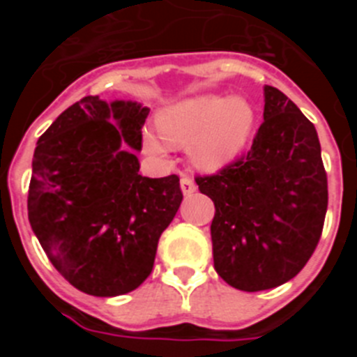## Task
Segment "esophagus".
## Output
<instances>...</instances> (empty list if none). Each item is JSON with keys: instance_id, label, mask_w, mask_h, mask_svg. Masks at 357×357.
Here are the masks:
<instances>
[{"instance_id": "esophagus-1", "label": "esophagus", "mask_w": 357, "mask_h": 357, "mask_svg": "<svg viewBox=\"0 0 357 357\" xmlns=\"http://www.w3.org/2000/svg\"><path fill=\"white\" fill-rule=\"evenodd\" d=\"M181 189H182V193H184L185 197H189V195H193L195 191H197V184H195V181H193V178H191V176L182 175Z\"/></svg>"}]
</instances>
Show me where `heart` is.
<instances>
[{"instance_id": "heart-1", "label": "heart", "mask_w": 357, "mask_h": 357, "mask_svg": "<svg viewBox=\"0 0 357 357\" xmlns=\"http://www.w3.org/2000/svg\"><path fill=\"white\" fill-rule=\"evenodd\" d=\"M157 130L143 132V146L164 157L169 146L188 150L189 162L202 172H218L245 148L255 125V109L241 94H197L164 107Z\"/></svg>"}]
</instances>
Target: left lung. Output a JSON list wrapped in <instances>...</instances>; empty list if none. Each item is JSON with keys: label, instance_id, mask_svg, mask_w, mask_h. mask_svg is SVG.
<instances>
[{"label": "left lung", "instance_id": "1", "mask_svg": "<svg viewBox=\"0 0 357 357\" xmlns=\"http://www.w3.org/2000/svg\"><path fill=\"white\" fill-rule=\"evenodd\" d=\"M263 119L245 159L197 178L216 209L214 268L241 291L291 280L317 248L327 213V175L313 123L272 85H264Z\"/></svg>", "mask_w": 357, "mask_h": 357}]
</instances>
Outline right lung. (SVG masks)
<instances>
[{
	"mask_svg": "<svg viewBox=\"0 0 357 357\" xmlns=\"http://www.w3.org/2000/svg\"><path fill=\"white\" fill-rule=\"evenodd\" d=\"M150 112L132 100L85 96L37 141L28 220L53 266L94 296L134 291L150 275L157 243L181 207L178 176L139 175Z\"/></svg>",
	"mask_w": 357,
	"mask_h": 357,
	"instance_id": "right-lung-1",
	"label": "right lung"
}]
</instances>
